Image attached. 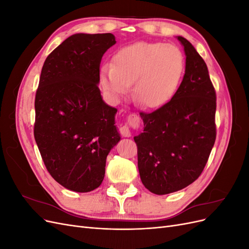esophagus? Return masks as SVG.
Returning a JSON list of instances; mask_svg holds the SVG:
<instances>
[{
  "mask_svg": "<svg viewBox=\"0 0 249 249\" xmlns=\"http://www.w3.org/2000/svg\"><path fill=\"white\" fill-rule=\"evenodd\" d=\"M140 124V119L138 117L137 114H130L129 115V120H127V123L124 124V125L120 126V133L124 137H131V127H138Z\"/></svg>",
  "mask_w": 249,
  "mask_h": 249,
  "instance_id": "1",
  "label": "esophagus"
}]
</instances>
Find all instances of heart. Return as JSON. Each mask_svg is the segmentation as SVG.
I'll list each match as a JSON object with an SVG mask.
<instances>
[{"label": "heart", "instance_id": "1", "mask_svg": "<svg viewBox=\"0 0 249 249\" xmlns=\"http://www.w3.org/2000/svg\"><path fill=\"white\" fill-rule=\"evenodd\" d=\"M185 69L180 50L162 42L139 41L119 49L112 64L100 71V84L113 99L118 100L130 91L141 107L155 109L166 104L177 91Z\"/></svg>", "mask_w": 249, "mask_h": 249}]
</instances>
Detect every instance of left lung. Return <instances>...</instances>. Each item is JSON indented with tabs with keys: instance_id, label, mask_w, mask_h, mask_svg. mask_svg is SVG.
Returning <instances> with one entry per match:
<instances>
[{
	"instance_id": "1",
	"label": "left lung",
	"mask_w": 249,
	"mask_h": 249,
	"mask_svg": "<svg viewBox=\"0 0 249 249\" xmlns=\"http://www.w3.org/2000/svg\"><path fill=\"white\" fill-rule=\"evenodd\" d=\"M178 39L186 54L182 83L172 99L140 113L143 133L135 136L142 184L158 195L178 191L201 175L216 139V92L208 67L192 44Z\"/></svg>"
}]
</instances>
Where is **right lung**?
I'll use <instances>...</instances> for the list:
<instances>
[{
	"instance_id": "add662e5",
	"label": "right lung",
	"mask_w": 249,
	"mask_h": 249,
	"mask_svg": "<svg viewBox=\"0 0 249 249\" xmlns=\"http://www.w3.org/2000/svg\"><path fill=\"white\" fill-rule=\"evenodd\" d=\"M116 43L111 33H78L47 57L35 96L34 137L56 182L76 192L102 184L106 159L120 140L117 110L102 99L100 65Z\"/></svg>"
}]
</instances>
